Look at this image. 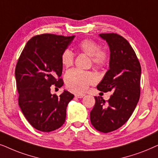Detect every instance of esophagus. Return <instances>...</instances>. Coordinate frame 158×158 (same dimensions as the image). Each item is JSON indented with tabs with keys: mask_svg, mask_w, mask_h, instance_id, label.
I'll use <instances>...</instances> for the list:
<instances>
[{
	"mask_svg": "<svg viewBox=\"0 0 158 158\" xmlns=\"http://www.w3.org/2000/svg\"><path fill=\"white\" fill-rule=\"evenodd\" d=\"M85 96V94H75V97L77 98H82Z\"/></svg>",
	"mask_w": 158,
	"mask_h": 158,
	"instance_id": "esophagus-1",
	"label": "esophagus"
}]
</instances>
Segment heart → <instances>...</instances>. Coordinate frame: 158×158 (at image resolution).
I'll use <instances>...</instances> for the list:
<instances>
[{"instance_id": "heart-1", "label": "heart", "mask_w": 158, "mask_h": 158, "mask_svg": "<svg viewBox=\"0 0 158 158\" xmlns=\"http://www.w3.org/2000/svg\"><path fill=\"white\" fill-rule=\"evenodd\" d=\"M77 48L80 52L90 56L92 62L97 66H102L108 60V52L105 50H100L98 44L92 40H83L77 44ZM73 59V54L69 50H64L61 55V63L66 68L72 66ZM95 77L89 72L71 70L65 75L67 88L77 94L84 93L90 85L95 82Z\"/></svg>"}]
</instances>
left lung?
<instances>
[{
    "instance_id": "8db88e82",
    "label": "left lung",
    "mask_w": 158,
    "mask_h": 158,
    "mask_svg": "<svg viewBox=\"0 0 158 158\" xmlns=\"http://www.w3.org/2000/svg\"><path fill=\"white\" fill-rule=\"evenodd\" d=\"M99 37L108 43L110 60L109 69L97 88L113 94L107 102L102 97H94L90 121L97 130L108 133L123 126L133 113L140 97L142 69L125 38L114 33L100 34Z\"/></svg>"
}]
</instances>
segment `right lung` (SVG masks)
<instances>
[{
    "instance_id": "add662e5",
    "label": "right lung",
    "mask_w": 158,
    "mask_h": 158,
    "mask_svg": "<svg viewBox=\"0 0 158 158\" xmlns=\"http://www.w3.org/2000/svg\"><path fill=\"white\" fill-rule=\"evenodd\" d=\"M75 36L43 34L27 42L15 69L19 105L29 123L39 131L49 132L64 124L66 108L73 94L64 90L58 97L50 87H61V55Z\"/></svg>"
}]
</instances>
